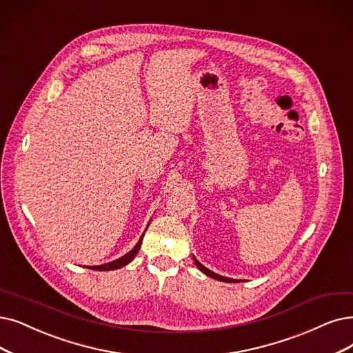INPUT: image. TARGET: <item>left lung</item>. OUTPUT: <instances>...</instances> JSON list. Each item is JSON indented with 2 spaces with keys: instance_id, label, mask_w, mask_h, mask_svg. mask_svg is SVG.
<instances>
[{
  "instance_id": "8db88e82",
  "label": "left lung",
  "mask_w": 353,
  "mask_h": 353,
  "mask_svg": "<svg viewBox=\"0 0 353 353\" xmlns=\"http://www.w3.org/2000/svg\"><path fill=\"white\" fill-rule=\"evenodd\" d=\"M194 262H195L196 268H199V270H200L201 272H204V274H205L207 276H210V278H214V279H217V281H223V283H237V279H232V278H228V276H221V275H219V274H216V272H213V271L207 270V268H205L204 265H201L199 261H196L195 256H194Z\"/></svg>"
}]
</instances>
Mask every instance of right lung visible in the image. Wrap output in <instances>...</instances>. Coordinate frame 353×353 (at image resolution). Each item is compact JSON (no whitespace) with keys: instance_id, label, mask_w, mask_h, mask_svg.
<instances>
[{"instance_id":"right-lung-1","label":"right lung","mask_w":353,"mask_h":353,"mask_svg":"<svg viewBox=\"0 0 353 353\" xmlns=\"http://www.w3.org/2000/svg\"><path fill=\"white\" fill-rule=\"evenodd\" d=\"M149 223H150V221H149ZM149 223H148V228H149ZM148 228H146V229H148ZM145 232H146V230H145ZM145 232H143L142 236H140V239H139V242L136 243V246H134L130 252L125 253V255H123L121 258H119V259H116V261H111V262H108V263L88 266V268H91V270H94V271H112V270H119V268H123V266H125L128 263H130V262L134 259V256L137 255V252H139L140 246H142V241H143Z\"/></svg>"}]
</instances>
